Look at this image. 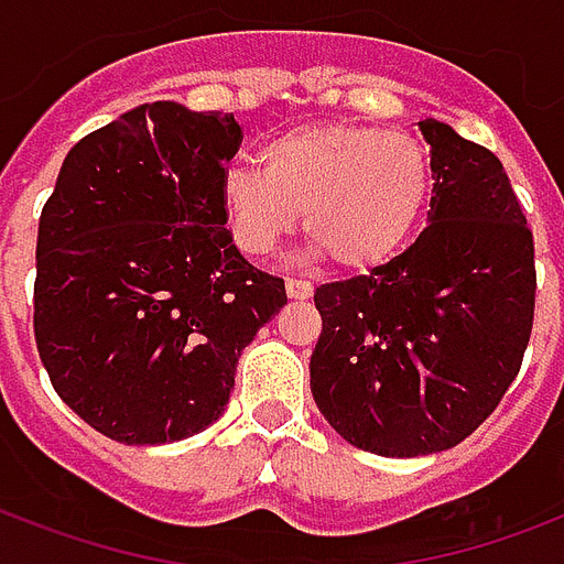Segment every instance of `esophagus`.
Segmentation results:
<instances>
[{
    "label": "esophagus",
    "mask_w": 564,
    "mask_h": 564,
    "mask_svg": "<svg viewBox=\"0 0 564 564\" xmlns=\"http://www.w3.org/2000/svg\"><path fill=\"white\" fill-rule=\"evenodd\" d=\"M286 295L290 299H311L314 295V283L311 281H299V278H286Z\"/></svg>",
    "instance_id": "esophagus-1"
}]
</instances>
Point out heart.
<instances>
[{
	"label": "heart",
	"instance_id": "1",
	"mask_svg": "<svg viewBox=\"0 0 564 564\" xmlns=\"http://www.w3.org/2000/svg\"><path fill=\"white\" fill-rule=\"evenodd\" d=\"M260 164L229 166L220 178L232 241L265 257L293 236L304 212L316 250L344 271L391 260L433 185L431 154L415 137L367 124H299L262 145Z\"/></svg>",
	"mask_w": 564,
	"mask_h": 564
}]
</instances>
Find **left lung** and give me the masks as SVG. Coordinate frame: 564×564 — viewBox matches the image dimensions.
I'll return each mask as SVG.
<instances>
[{"label":"left lung","instance_id":"obj_1","mask_svg":"<svg viewBox=\"0 0 564 564\" xmlns=\"http://www.w3.org/2000/svg\"><path fill=\"white\" fill-rule=\"evenodd\" d=\"M427 227L386 265L314 293L323 332L311 391L361 452L421 457L494 415L535 319V241L490 149L436 119Z\"/></svg>","mask_w":564,"mask_h":564}]
</instances>
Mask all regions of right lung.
I'll use <instances>...</instances> for the list:
<instances>
[{
	"mask_svg": "<svg viewBox=\"0 0 564 564\" xmlns=\"http://www.w3.org/2000/svg\"><path fill=\"white\" fill-rule=\"evenodd\" d=\"M232 112L143 104L83 137L37 220L35 344L70 410L124 445L206 431L286 304L220 208Z\"/></svg>",
	"mask_w": 564,
	"mask_h": 564,
	"instance_id": "obj_1",
	"label": "right lung"
}]
</instances>
